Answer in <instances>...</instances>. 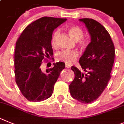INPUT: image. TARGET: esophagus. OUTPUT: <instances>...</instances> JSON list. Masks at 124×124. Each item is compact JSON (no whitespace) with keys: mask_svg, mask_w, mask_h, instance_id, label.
Masks as SVG:
<instances>
[{"mask_svg":"<svg viewBox=\"0 0 124 124\" xmlns=\"http://www.w3.org/2000/svg\"><path fill=\"white\" fill-rule=\"evenodd\" d=\"M70 67H71V65L70 64H69V63H65V67L66 68H70Z\"/></svg>","mask_w":124,"mask_h":124,"instance_id":"34e87169","label":"esophagus"}]
</instances>
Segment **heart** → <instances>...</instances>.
Instances as JSON below:
<instances>
[{
  "mask_svg": "<svg viewBox=\"0 0 124 124\" xmlns=\"http://www.w3.org/2000/svg\"><path fill=\"white\" fill-rule=\"evenodd\" d=\"M68 32L70 36L75 41L80 40V39L83 38V35H84L83 30L78 26H71L69 27ZM59 34V31H56L52 36L51 42L53 45L55 44L57 38ZM87 44H88V42L85 39L81 40L80 41V45L81 46H85L87 45ZM78 56V53L76 51H64L61 52L58 55V57L60 59L68 63H73L77 59Z\"/></svg>",
  "mask_w": 124,
  "mask_h": 124,
  "instance_id": "heart-1",
  "label": "heart"
}]
</instances>
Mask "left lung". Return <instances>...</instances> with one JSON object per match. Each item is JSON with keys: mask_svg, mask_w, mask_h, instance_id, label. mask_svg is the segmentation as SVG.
I'll return each mask as SVG.
<instances>
[{"mask_svg": "<svg viewBox=\"0 0 124 124\" xmlns=\"http://www.w3.org/2000/svg\"><path fill=\"white\" fill-rule=\"evenodd\" d=\"M79 21L86 27L91 42L79 60L86 73L72 66L75 78L69 90L74 99L88 104L96 100L108 85L114 62L115 48L109 33L99 22L91 18Z\"/></svg>", "mask_w": 124, "mask_h": 124, "instance_id": "obj_1", "label": "left lung"}]
</instances>
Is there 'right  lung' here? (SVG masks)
<instances>
[{
    "mask_svg": "<svg viewBox=\"0 0 124 124\" xmlns=\"http://www.w3.org/2000/svg\"><path fill=\"white\" fill-rule=\"evenodd\" d=\"M67 20L44 16L30 24L16 43L15 51V81L22 94L28 101L39 102L52 95L55 82L65 64L53 63L54 67L41 69L44 57L53 55L51 40L56 28Z\"/></svg>",
    "mask_w": 124,
    "mask_h": 124,
    "instance_id": "obj_1",
    "label": "right lung"
}]
</instances>
